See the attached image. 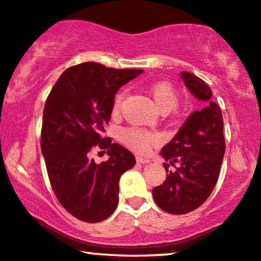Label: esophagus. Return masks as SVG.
I'll list each match as a JSON object with an SVG mask.
<instances>
[{
    "label": "esophagus",
    "instance_id": "34e87169",
    "mask_svg": "<svg viewBox=\"0 0 261 261\" xmlns=\"http://www.w3.org/2000/svg\"><path fill=\"white\" fill-rule=\"evenodd\" d=\"M136 161L139 163H150V159L146 158V156H138V158H136Z\"/></svg>",
    "mask_w": 261,
    "mask_h": 261
}]
</instances>
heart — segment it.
<instances>
[{
    "label": "heart",
    "mask_w": 261,
    "mask_h": 261,
    "mask_svg": "<svg viewBox=\"0 0 261 261\" xmlns=\"http://www.w3.org/2000/svg\"><path fill=\"white\" fill-rule=\"evenodd\" d=\"M150 97L156 108L162 113H168L174 110L178 102V93L175 87L169 83H156L150 89ZM123 99V93L118 94L113 105V113L118 114ZM122 139L128 146L139 151H147L160 142V135L153 132L140 129V128H128L122 133Z\"/></svg>",
    "instance_id": "1"
}]
</instances>
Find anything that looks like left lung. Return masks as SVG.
<instances>
[{"instance_id": "obj_1", "label": "left lung", "mask_w": 261, "mask_h": 261, "mask_svg": "<svg viewBox=\"0 0 261 261\" xmlns=\"http://www.w3.org/2000/svg\"><path fill=\"white\" fill-rule=\"evenodd\" d=\"M181 77L188 90L205 106L191 113L161 150L168 175L153 189V197L163 211L172 215L194 211L209 198L225 153L223 115L212 99L211 89L190 72H182ZM170 165L176 166L175 171L169 170Z\"/></svg>"}]
</instances>
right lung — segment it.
I'll use <instances>...</instances> for the list:
<instances>
[{"instance_id": "add662e5", "label": "right lung", "mask_w": 261, "mask_h": 261, "mask_svg": "<svg viewBox=\"0 0 261 261\" xmlns=\"http://www.w3.org/2000/svg\"><path fill=\"white\" fill-rule=\"evenodd\" d=\"M142 72L83 63L64 71L46 99L41 148L47 175L59 203L83 222H102L113 214L119 179L135 166L129 150L101 134L118 90ZM95 145L108 149L106 163L90 159Z\"/></svg>"}]
</instances>
